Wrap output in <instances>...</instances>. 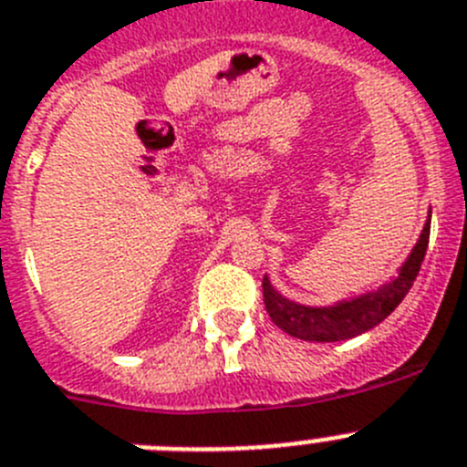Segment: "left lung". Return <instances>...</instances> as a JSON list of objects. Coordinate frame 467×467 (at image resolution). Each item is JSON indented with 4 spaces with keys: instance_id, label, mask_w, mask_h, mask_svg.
<instances>
[{
    "instance_id": "obj_1",
    "label": "left lung",
    "mask_w": 467,
    "mask_h": 467,
    "mask_svg": "<svg viewBox=\"0 0 467 467\" xmlns=\"http://www.w3.org/2000/svg\"><path fill=\"white\" fill-rule=\"evenodd\" d=\"M428 238H431V214L423 224L419 241L411 247L410 257L404 259L398 269V275H390V280L379 285L377 290L348 296L332 306H306V304L287 299L271 285L269 275H264L262 287L266 311L283 332L304 341H346L358 334L369 332L383 317L390 316L411 290L426 257Z\"/></svg>"
}]
</instances>
